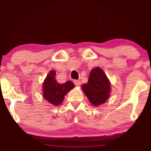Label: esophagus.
<instances>
[{"label": "esophagus", "instance_id": "obj_1", "mask_svg": "<svg viewBox=\"0 0 151 151\" xmlns=\"http://www.w3.org/2000/svg\"><path fill=\"white\" fill-rule=\"evenodd\" d=\"M80 82H80V80H73V83L75 84L76 86H80V84H81V83H80Z\"/></svg>", "mask_w": 151, "mask_h": 151}]
</instances>
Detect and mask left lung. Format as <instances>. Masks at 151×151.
I'll list each match as a JSON object with an SVG mask.
<instances>
[{"label":"left lung","mask_w":151,"mask_h":151,"mask_svg":"<svg viewBox=\"0 0 151 151\" xmlns=\"http://www.w3.org/2000/svg\"><path fill=\"white\" fill-rule=\"evenodd\" d=\"M82 88L89 102L94 106H99L106 102L110 96V82L100 67L91 70L88 82L82 84Z\"/></svg>","instance_id":"left-lung-1"}]
</instances>
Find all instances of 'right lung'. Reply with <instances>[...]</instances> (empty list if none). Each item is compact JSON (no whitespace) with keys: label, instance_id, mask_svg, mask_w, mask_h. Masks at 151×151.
<instances>
[{"label":"right lung","instance_id":"obj_1","mask_svg":"<svg viewBox=\"0 0 151 151\" xmlns=\"http://www.w3.org/2000/svg\"><path fill=\"white\" fill-rule=\"evenodd\" d=\"M74 87L71 81L60 84L55 79V71L51 70L49 72L43 82V97L47 101L54 106H58L63 102L65 96Z\"/></svg>","mask_w":151,"mask_h":151}]
</instances>
